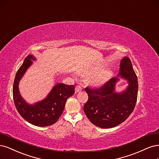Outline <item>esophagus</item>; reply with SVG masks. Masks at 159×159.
Segmentation results:
<instances>
[{
	"instance_id": "34e87169",
	"label": "esophagus",
	"mask_w": 159,
	"mask_h": 159,
	"mask_svg": "<svg viewBox=\"0 0 159 159\" xmlns=\"http://www.w3.org/2000/svg\"><path fill=\"white\" fill-rule=\"evenodd\" d=\"M81 90H82V87H81V86H80V85H77V86L75 87V93H78V92L81 91Z\"/></svg>"
}]
</instances>
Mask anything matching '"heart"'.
I'll list each match as a JSON object with an SVG mask.
<instances>
[{
	"instance_id": "obj_1",
	"label": "heart",
	"mask_w": 159,
	"mask_h": 159,
	"mask_svg": "<svg viewBox=\"0 0 159 159\" xmlns=\"http://www.w3.org/2000/svg\"><path fill=\"white\" fill-rule=\"evenodd\" d=\"M101 66V65L96 66L95 67L93 68L88 72L89 74H92L87 79V81H88L91 85L95 86L101 85L105 84L110 78L111 75V72L109 68H103L98 71H97ZM93 73L94 74L93 75Z\"/></svg>"
}]
</instances>
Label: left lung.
<instances>
[{
  "label": "left lung",
  "instance_id": "8db88e82",
  "mask_svg": "<svg viewBox=\"0 0 159 159\" xmlns=\"http://www.w3.org/2000/svg\"><path fill=\"white\" fill-rule=\"evenodd\" d=\"M119 77L126 80L128 86L124 91L115 92V85L119 80L112 78L97 89L86 87L88 101L84 111L90 122L101 128H111L126 120L135 108L138 98V78L128 57L120 62Z\"/></svg>",
  "mask_w": 159,
  "mask_h": 159
}]
</instances>
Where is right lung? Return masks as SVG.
Instances as JSON below:
<instances>
[{"mask_svg": "<svg viewBox=\"0 0 159 159\" xmlns=\"http://www.w3.org/2000/svg\"><path fill=\"white\" fill-rule=\"evenodd\" d=\"M35 58L30 54L16 74L13 85V98L16 109L27 122L39 127L51 125L57 122L61 116L68 98L75 93L74 85L58 84L44 99L30 105L21 96L18 84L26 70L32 64Z\"/></svg>", "mask_w": 159, "mask_h": 159, "instance_id": "1", "label": "right lung"}]
</instances>
